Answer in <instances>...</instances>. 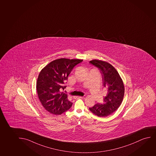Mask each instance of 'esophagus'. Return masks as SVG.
Instances as JSON below:
<instances>
[{"label":"esophagus","mask_w":156,"mask_h":156,"mask_svg":"<svg viewBox=\"0 0 156 156\" xmlns=\"http://www.w3.org/2000/svg\"><path fill=\"white\" fill-rule=\"evenodd\" d=\"M83 97L81 96H74V99H78L82 98Z\"/></svg>","instance_id":"obj_1"}]
</instances>
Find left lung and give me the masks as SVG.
<instances>
[{
	"label": "left lung",
	"instance_id": "1",
	"mask_svg": "<svg viewBox=\"0 0 156 156\" xmlns=\"http://www.w3.org/2000/svg\"><path fill=\"white\" fill-rule=\"evenodd\" d=\"M89 64L98 69L103 84L108 91L104 98L103 103L96 104L89 110L99 117L108 116L118 108L122 101L125 93L123 82L116 69L107 62L93 60Z\"/></svg>",
	"mask_w": 156,
	"mask_h": 156
}]
</instances>
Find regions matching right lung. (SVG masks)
Wrapping results in <instances>:
<instances>
[{"instance_id":"obj_1","label":"right lung","mask_w":156,"mask_h":156,"mask_svg":"<svg viewBox=\"0 0 156 156\" xmlns=\"http://www.w3.org/2000/svg\"><path fill=\"white\" fill-rule=\"evenodd\" d=\"M82 60L61 58L51 62L40 72L36 89L40 101L45 109L52 114L59 115L66 112L73 103L67 94L61 93L66 88L64 84L73 68Z\"/></svg>"}]
</instances>
